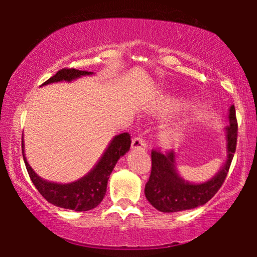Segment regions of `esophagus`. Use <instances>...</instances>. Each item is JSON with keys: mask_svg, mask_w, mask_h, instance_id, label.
Instances as JSON below:
<instances>
[{"mask_svg": "<svg viewBox=\"0 0 257 257\" xmlns=\"http://www.w3.org/2000/svg\"><path fill=\"white\" fill-rule=\"evenodd\" d=\"M132 149H135V150H146L147 149V144H146L145 139H144L143 137H137V138L133 139Z\"/></svg>", "mask_w": 257, "mask_h": 257, "instance_id": "obj_1", "label": "esophagus"}]
</instances>
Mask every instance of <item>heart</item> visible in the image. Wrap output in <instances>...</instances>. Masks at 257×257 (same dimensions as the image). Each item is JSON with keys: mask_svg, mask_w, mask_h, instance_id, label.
I'll list each match as a JSON object with an SVG mask.
<instances>
[{"mask_svg": "<svg viewBox=\"0 0 257 257\" xmlns=\"http://www.w3.org/2000/svg\"><path fill=\"white\" fill-rule=\"evenodd\" d=\"M184 135V131L180 125H173V126H168V128L164 129L162 132V141H163L166 145H173V144L178 143L180 139L182 138Z\"/></svg>", "mask_w": 257, "mask_h": 257, "instance_id": "b5f03b06", "label": "heart"}]
</instances>
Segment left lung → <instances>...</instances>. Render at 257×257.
Here are the masks:
<instances>
[{"label": "left lung", "mask_w": 257, "mask_h": 257, "mask_svg": "<svg viewBox=\"0 0 257 257\" xmlns=\"http://www.w3.org/2000/svg\"><path fill=\"white\" fill-rule=\"evenodd\" d=\"M227 133V159L216 176L204 184H188L175 172V153L152 150V168L145 185V196L156 209L163 213L188 210L205 204L216 194L225 182L237 147L238 125L234 105L229 108Z\"/></svg>", "instance_id": "8db88e82"}]
</instances>
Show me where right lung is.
Segmentation results:
<instances>
[{"label": "right lung", "instance_id": "1", "mask_svg": "<svg viewBox=\"0 0 257 257\" xmlns=\"http://www.w3.org/2000/svg\"><path fill=\"white\" fill-rule=\"evenodd\" d=\"M93 72L82 71V70L73 69V67H64L59 70L54 76L47 79L43 84L53 83L59 81H72V79L81 77L84 75H91ZM131 135L129 133H122L117 135L111 141L99 163L96 164L91 172L84 178L71 184H54L41 179L37 174L31 169L24 156V144L22 140L23 157L29 176L32 184L37 188V191L42 194V197L51 204H54L60 208L71 209L75 211H87L98 206L104 199L107 188V181L110 174L116 166L117 161L131 149Z\"/></svg>", "mask_w": 257, "mask_h": 257}]
</instances>
